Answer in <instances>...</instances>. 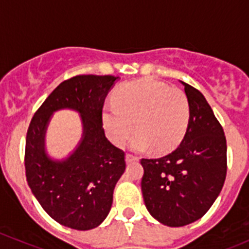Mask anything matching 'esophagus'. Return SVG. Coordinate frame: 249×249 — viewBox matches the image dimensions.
Instances as JSON below:
<instances>
[{
  "mask_svg": "<svg viewBox=\"0 0 249 249\" xmlns=\"http://www.w3.org/2000/svg\"><path fill=\"white\" fill-rule=\"evenodd\" d=\"M125 160H126L127 164H131V162H134V161H139V158L135 157V155H132V154H126Z\"/></svg>",
  "mask_w": 249,
  "mask_h": 249,
  "instance_id": "obj_1",
  "label": "esophagus"
}]
</instances>
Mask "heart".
<instances>
[{
	"label": "heart",
	"instance_id": "obj_1",
	"mask_svg": "<svg viewBox=\"0 0 249 249\" xmlns=\"http://www.w3.org/2000/svg\"><path fill=\"white\" fill-rule=\"evenodd\" d=\"M190 119L187 96L155 79H140L124 84L102 113V125L110 142L122 145L131 141L136 150L153 147L166 153L179 144Z\"/></svg>",
	"mask_w": 249,
	"mask_h": 249
}]
</instances>
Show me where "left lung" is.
<instances>
[{"label": "left lung", "instance_id": "obj_1", "mask_svg": "<svg viewBox=\"0 0 249 249\" xmlns=\"http://www.w3.org/2000/svg\"><path fill=\"white\" fill-rule=\"evenodd\" d=\"M190 119L182 142L170 154L142 159L141 188L148 212L167 227L202 217L220 194L227 176V140L205 96L182 82Z\"/></svg>", "mask_w": 249, "mask_h": 249}]
</instances>
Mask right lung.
<instances>
[{
  "label": "right lung",
  "mask_w": 249,
  "mask_h": 249,
  "mask_svg": "<svg viewBox=\"0 0 249 249\" xmlns=\"http://www.w3.org/2000/svg\"><path fill=\"white\" fill-rule=\"evenodd\" d=\"M119 77L77 76L55 88L35 113L26 135L25 170L32 194L48 214L76 230L99 227L108 215L113 190L125 171V154L105 136L102 108ZM81 115L82 137L62 160L50 157L45 136L55 111Z\"/></svg>",
  "instance_id": "1"
}]
</instances>
